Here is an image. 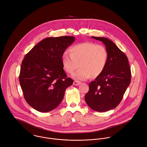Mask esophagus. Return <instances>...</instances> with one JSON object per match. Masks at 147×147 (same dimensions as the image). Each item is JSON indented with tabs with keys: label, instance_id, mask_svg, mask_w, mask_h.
<instances>
[{
	"label": "esophagus",
	"instance_id": "34e87169",
	"mask_svg": "<svg viewBox=\"0 0 147 147\" xmlns=\"http://www.w3.org/2000/svg\"><path fill=\"white\" fill-rule=\"evenodd\" d=\"M81 84V82L80 81H74L73 82V85H75V86H78L79 85Z\"/></svg>",
	"mask_w": 147,
	"mask_h": 147
}]
</instances>
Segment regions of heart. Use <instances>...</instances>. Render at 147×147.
Segmentation results:
<instances>
[{
	"instance_id": "heart-1",
	"label": "heart",
	"mask_w": 147,
	"mask_h": 147,
	"mask_svg": "<svg viewBox=\"0 0 147 147\" xmlns=\"http://www.w3.org/2000/svg\"><path fill=\"white\" fill-rule=\"evenodd\" d=\"M70 54L65 51L62 56L63 67L68 73H73L81 67L72 77L78 80H86L92 76H99L103 71L108 60V52L102 45L85 42L71 47Z\"/></svg>"
}]
</instances>
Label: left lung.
<instances>
[{
	"instance_id": "left-lung-1",
	"label": "left lung",
	"mask_w": 147,
	"mask_h": 147,
	"mask_svg": "<svg viewBox=\"0 0 147 147\" xmlns=\"http://www.w3.org/2000/svg\"><path fill=\"white\" fill-rule=\"evenodd\" d=\"M91 38L103 42L109 57L103 71L89 84L85 99L93 110L105 112L115 109L121 102L131 82V70L127 57L114 42L105 37Z\"/></svg>"
}]
</instances>
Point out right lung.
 Wrapping results in <instances>:
<instances>
[{"mask_svg":"<svg viewBox=\"0 0 147 147\" xmlns=\"http://www.w3.org/2000/svg\"><path fill=\"white\" fill-rule=\"evenodd\" d=\"M75 41L72 36L46 38L36 45L23 60L19 82L24 97L32 108L42 112L56 109L73 80L67 77L62 54Z\"/></svg>","mask_w":147,"mask_h":147,"instance_id":"1","label":"right lung"}]
</instances>
